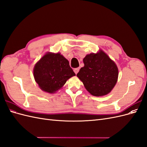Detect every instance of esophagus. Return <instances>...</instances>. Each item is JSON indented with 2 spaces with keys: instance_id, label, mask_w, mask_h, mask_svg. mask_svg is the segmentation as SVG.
Instances as JSON below:
<instances>
[{
  "instance_id": "obj_1",
  "label": "esophagus",
  "mask_w": 147,
  "mask_h": 147,
  "mask_svg": "<svg viewBox=\"0 0 147 147\" xmlns=\"http://www.w3.org/2000/svg\"><path fill=\"white\" fill-rule=\"evenodd\" d=\"M79 70H80V68H79V67H77V68H75V69H74V72L75 73V74H77V73L78 72Z\"/></svg>"
}]
</instances>
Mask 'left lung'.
I'll return each instance as SVG.
<instances>
[{"mask_svg": "<svg viewBox=\"0 0 147 147\" xmlns=\"http://www.w3.org/2000/svg\"><path fill=\"white\" fill-rule=\"evenodd\" d=\"M83 67L77 74L86 90L94 96L108 94L118 81V69L106 53L99 50L83 58Z\"/></svg>", "mask_w": 147, "mask_h": 147, "instance_id": "left-lung-1", "label": "left lung"}]
</instances>
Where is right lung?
<instances>
[{"label": "right lung", "instance_id": "obj_1", "mask_svg": "<svg viewBox=\"0 0 147 147\" xmlns=\"http://www.w3.org/2000/svg\"><path fill=\"white\" fill-rule=\"evenodd\" d=\"M33 74L39 88L50 94L59 90L75 75L67 59L60 53L51 52H47L35 64Z\"/></svg>", "mask_w": 147, "mask_h": 147}]
</instances>
